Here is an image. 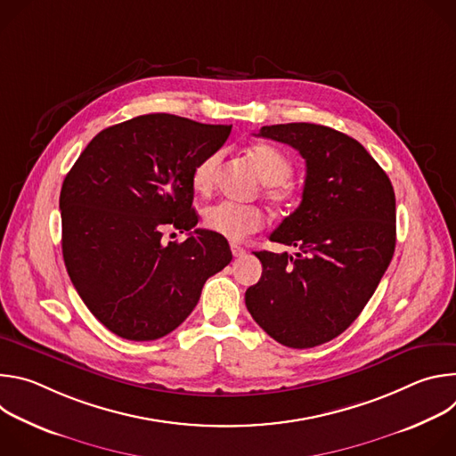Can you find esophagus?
<instances>
[{
  "instance_id": "34e87169",
  "label": "esophagus",
  "mask_w": 456,
  "mask_h": 456,
  "mask_svg": "<svg viewBox=\"0 0 456 456\" xmlns=\"http://www.w3.org/2000/svg\"><path fill=\"white\" fill-rule=\"evenodd\" d=\"M231 250H232V256H234V257H241V256L245 254V248L240 247L238 243H231Z\"/></svg>"
}]
</instances>
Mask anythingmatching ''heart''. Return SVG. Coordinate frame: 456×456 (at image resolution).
I'll return each instance as SVG.
<instances>
[{"mask_svg": "<svg viewBox=\"0 0 456 456\" xmlns=\"http://www.w3.org/2000/svg\"><path fill=\"white\" fill-rule=\"evenodd\" d=\"M248 157L269 189V199L281 206L296 204L297 191L287 182L292 175V162L290 159L273 144H254L248 151ZM222 153H211L204 157L197 166L192 167L191 173V185L192 189L208 194L213 189L215 173L220 164ZM204 225L229 240H241L250 232H256L264 227V213L254 206H241L232 202H220L209 206L204 211Z\"/></svg>", "mask_w": 456, "mask_h": 456, "instance_id": "heart-1", "label": "heart"}]
</instances>
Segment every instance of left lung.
Instances as JSON below:
<instances>
[{
    "mask_svg": "<svg viewBox=\"0 0 456 456\" xmlns=\"http://www.w3.org/2000/svg\"><path fill=\"white\" fill-rule=\"evenodd\" d=\"M254 135L297 150L306 176L299 208L271 234L297 252H254L264 273L245 305L274 341L314 348L350 327L392 262L394 185L355 139L329 126L274 124Z\"/></svg>",
    "mask_w": 456,
    "mask_h": 456,
    "instance_id": "obj_1",
    "label": "left lung"
}]
</instances>
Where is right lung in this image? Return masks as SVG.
Masks as SVG:
<instances>
[{
  "instance_id": "add662e5",
  "label": "right lung",
  "mask_w": 456,
  "mask_h": 456,
  "mask_svg": "<svg viewBox=\"0 0 456 456\" xmlns=\"http://www.w3.org/2000/svg\"><path fill=\"white\" fill-rule=\"evenodd\" d=\"M232 126L150 113L110 126L61 187L62 257L88 310L115 336L155 341L197 306L202 287L227 267L224 236L194 229L191 173L216 153ZM190 231L161 241L164 226Z\"/></svg>"
}]
</instances>
